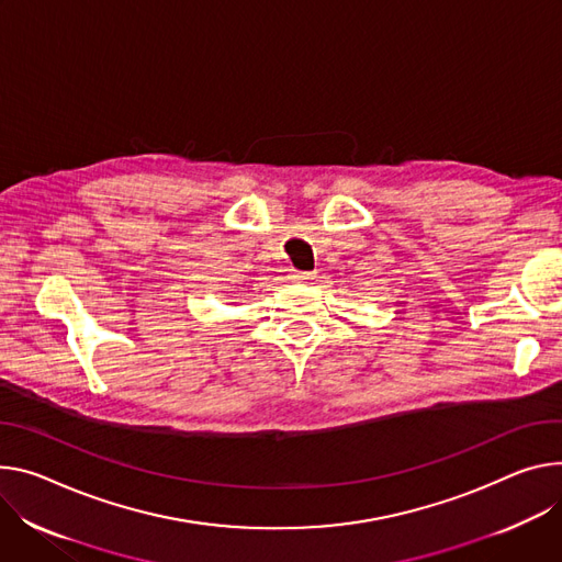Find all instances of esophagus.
Wrapping results in <instances>:
<instances>
[{
  "instance_id": "esophagus-1",
  "label": "esophagus",
  "mask_w": 562,
  "mask_h": 562,
  "mask_svg": "<svg viewBox=\"0 0 562 562\" xmlns=\"http://www.w3.org/2000/svg\"><path fill=\"white\" fill-rule=\"evenodd\" d=\"M297 282H310V280H314L316 276L314 273H310V271H295V276H293Z\"/></svg>"
}]
</instances>
